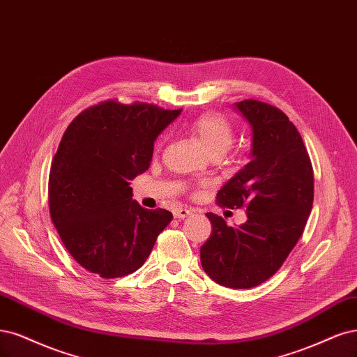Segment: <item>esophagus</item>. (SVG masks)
<instances>
[{"mask_svg":"<svg viewBox=\"0 0 357 357\" xmlns=\"http://www.w3.org/2000/svg\"><path fill=\"white\" fill-rule=\"evenodd\" d=\"M192 215V211L189 208H184V206H178L174 210V217L176 218H188Z\"/></svg>","mask_w":357,"mask_h":357,"instance_id":"34e87169","label":"esophagus"}]
</instances>
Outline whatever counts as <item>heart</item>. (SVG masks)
Instances as JSON below:
<instances>
[{
  "instance_id": "obj_1",
  "label": "heart",
  "mask_w": 357,
  "mask_h": 357,
  "mask_svg": "<svg viewBox=\"0 0 357 357\" xmlns=\"http://www.w3.org/2000/svg\"><path fill=\"white\" fill-rule=\"evenodd\" d=\"M190 131L208 155H223L235 142V127L220 114L206 112L190 124Z\"/></svg>"
}]
</instances>
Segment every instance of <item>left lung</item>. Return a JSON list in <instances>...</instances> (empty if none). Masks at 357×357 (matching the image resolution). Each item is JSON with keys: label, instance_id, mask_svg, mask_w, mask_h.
Here are the masks:
<instances>
[{"label": "left lung", "instance_id": "1", "mask_svg": "<svg viewBox=\"0 0 357 357\" xmlns=\"http://www.w3.org/2000/svg\"><path fill=\"white\" fill-rule=\"evenodd\" d=\"M236 109L252 127L251 161L217 193V204L245 208L247 223L230 227L206 213L211 236L201 247L205 273L217 284L247 289L272 278L301 238L313 205L310 156L280 109L243 100Z\"/></svg>", "mask_w": 357, "mask_h": 357}]
</instances>
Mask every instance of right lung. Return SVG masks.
Returning <instances> with one entry per match:
<instances>
[{
	"mask_svg": "<svg viewBox=\"0 0 357 357\" xmlns=\"http://www.w3.org/2000/svg\"><path fill=\"white\" fill-rule=\"evenodd\" d=\"M180 112L109 99L66 128L50 168L48 205L61 242L89 272L105 279L136 272L173 220L134 201L130 180L149 168L153 142Z\"/></svg>",
	"mask_w": 357,
	"mask_h": 357,
	"instance_id": "right-lung-1",
	"label": "right lung"
}]
</instances>
